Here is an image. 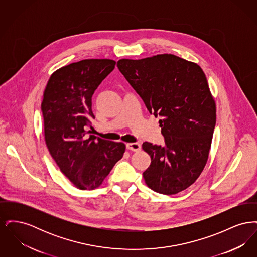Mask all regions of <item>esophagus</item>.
Masks as SVG:
<instances>
[{
	"label": "esophagus",
	"instance_id": "34e87169",
	"mask_svg": "<svg viewBox=\"0 0 257 257\" xmlns=\"http://www.w3.org/2000/svg\"><path fill=\"white\" fill-rule=\"evenodd\" d=\"M126 148L128 150H131V151H139L141 150V144H138V143H131V144H127L126 145Z\"/></svg>",
	"mask_w": 257,
	"mask_h": 257
}]
</instances>
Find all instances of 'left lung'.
<instances>
[{
	"mask_svg": "<svg viewBox=\"0 0 257 257\" xmlns=\"http://www.w3.org/2000/svg\"><path fill=\"white\" fill-rule=\"evenodd\" d=\"M117 67L150 114L159 116L165 138V146L143 144L151 158L145 181L156 193L175 195L196 181L207 162L216 104L206 76L195 62L171 54L122 59Z\"/></svg>",
	"mask_w": 257,
	"mask_h": 257,
	"instance_id": "8db88e82",
	"label": "left lung"
}]
</instances>
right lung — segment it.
<instances>
[{
  "mask_svg": "<svg viewBox=\"0 0 257 257\" xmlns=\"http://www.w3.org/2000/svg\"><path fill=\"white\" fill-rule=\"evenodd\" d=\"M112 60H83L51 75L41 110L50 154L62 173L80 190L99 187L125 151L123 143L88 134L95 116L91 98L114 69Z\"/></svg>",
  "mask_w": 257,
  "mask_h": 257,
  "instance_id": "1",
  "label": "right lung"
}]
</instances>
